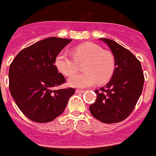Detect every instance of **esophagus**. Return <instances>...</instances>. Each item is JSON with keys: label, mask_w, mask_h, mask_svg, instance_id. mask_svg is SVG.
Returning a JSON list of instances; mask_svg holds the SVG:
<instances>
[{"label": "esophagus", "mask_w": 156, "mask_h": 156, "mask_svg": "<svg viewBox=\"0 0 156 156\" xmlns=\"http://www.w3.org/2000/svg\"><path fill=\"white\" fill-rule=\"evenodd\" d=\"M84 92H85L84 90H76V93H78V94L84 93Z\"/></svg>", "instance_id": "34e87169"}]
</instances>
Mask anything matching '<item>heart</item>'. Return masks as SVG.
I'll return each instance as SVG.
<instances>
[{
	"label": "heart",
	"instance_id": "heart-1",
	"mask_svg": "<svg viewBox=\"0 0 156 156\" xmlns=\"http://www.w3.org/2000/svg\"><path fill=\"white\" fill-rule=\"evenodd\" d=\"M73 56L61 52L56 58V66L67 77L74 74L79 69V63H84L85 72L76 74L69 79V86L77 88L91 87L97 82L104 83L111 79L115 71V61L113 54L104 51L100 45L93 42H85L72 50Z\"/></svg>",
	"mask_w": 156,
	"mask_h": 156
}]
</instances>
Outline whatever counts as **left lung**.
<instances>
[{
	"label": "left lung",
	"mask_w": 156,
	"mask_h": 156,
	"mask_svg": "<svg viewBox=\"0 0 156 156\" xmlns=\"http://www.w3.org/2000/svg\"><path fill=\"white\" fill-rule=\"evenodd\" d=\"M111 49L115 61L112 78L105 87L94 90L97 98L90 106L91 115L105 123L123 121L135 108L144 83L141 63L136 57L119 43L100 38Z\"/></svg>",
	"instance_id": "obj_1"
}]
</instances>
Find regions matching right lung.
<instances>
[{
	"label": "right lung",
	"instance_id": "1",
	"mask_svg": "<svg viewBox=\"0 0 156 156\" xmlns=\"http://www.w3.org/2000/svg\"><path fill=\"white\" fill-rule=\"evenodd\" d=\"M71 41L55 37L39 41L19 52L10 64V94L21 112L34 122L55 119L75 93L74 88L53 90L66 82L55 61Z\"/></svg>",
	"mask_w": 156,
	"mask_h": 156
}]
</instances>
